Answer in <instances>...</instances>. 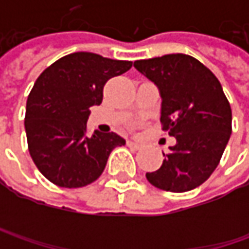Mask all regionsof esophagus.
I'll list each match as a JSON object with an SVG mask.
<instances>
[{
    "label": "esophagus",
    "mask_w": 249,
    "mask_h": 249,
    "mask_svg": "<svg viewBox=\"0 0 249 249\" xmlns=\"http://www.w3.org/2000/svg\"><path fill=\"white\" fill-rule=\"evenodd\" d=\"M127 145H129L131 149H140V148H141V144L136 142V141H127Z\"/></svg>",
    "instance_id": "obj_1"
}]
</instances>
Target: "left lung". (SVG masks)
I'll return each instance as SVG.
<instances>
[{
	"label": "left lung",
	"mask_w": 249,
	"mask_h": 249,
	"mask_svg": "<svg viewBox=\"0 0 249 249\" xmlns=\"http://www.w3.org/2000/svg\"><path fill=\"white\" fill-rule=\"evenodd\" d=\"M134 68L158 87L163 131L176 139L147 180L172 193L194 190L213 173L231 134L223 89L206 66L184 53L136 61Z\"/></svg>",
	"instance_id": "8db88e82"
}]
</instances>
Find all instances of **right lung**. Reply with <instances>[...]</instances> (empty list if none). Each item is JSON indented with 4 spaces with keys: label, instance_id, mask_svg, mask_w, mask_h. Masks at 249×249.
<instances>
[{
    "label": "right lung",
    "instance_id": "obj_1",
    "mask_svg": "<svg viewBox=\"0 0 249 249\" xmlns=\"http://www.w3.org/2000/svg\"><path fill=\"white\" fill-rule=\"evenodd\" d=\"M133 63L98 53H73L44 71L26 104L24 130L29 152L51 183L65 188L84 187L102 175L112 149L126 141L116 133L87 134L90 108L102 102L110 77Z\"/></svg>",
    "mask_w": 249,
    "mask_h": 249
}]
</instances>
